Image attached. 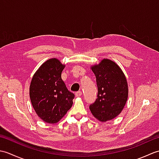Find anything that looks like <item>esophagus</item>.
<instances>
[{
    "mask_svg": "<svg viewBox=\"0 0 159 159\" xmlns=\"http://www.w3.org/2000/svg\"><path fill=\"white\" fill-rule=\"evenodd\" d=\"M82 94H83V93H82V92H80V91H79V92L75 93V95L76 97H80L82 96Z\"/></svg>",
    "mask_w": 159,
    "mask_h": 159,
    "instance_id": "1",
    "label": "esophagus"
}]
</instances>
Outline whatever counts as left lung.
I'll use <instances>...</instances> for the list:
<instances>
[{"mask_svg": "<svg viewBox=\"0 0 159 159\" xmlns=\"http://www.w3.org/2000/svg\"><path fill=\"white\" fill-rule=\"evenodd\" d=\"M92 70L96 76L98 94L89 109L99 121L111 120L121 113L126 104L128 93L126 79L120 67L107 59L92 66Z\"/></svg>", "mask_w": 159, "mask_h": 159, "instance_id": "1", "label": "left lung"}]
</instances>
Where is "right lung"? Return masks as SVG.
Instances as JSON below:
<instances>
[{"instance_id": "right-lung-1", "label": "right lung", "mask_w": 159, "mask_h": 159, "mask_svg": "<svg viewBox=\"0 0 159 159\" xmlns=\"http://www.w3.org/2000/svg\"><path fill=\"white\" fill-rule=\"evenodd\" d=\"M64 67L58 59H48L35 72L30 85L32 105L47 123H57L72 106L74 94L67 89L61 79Z\"/></svg>"}]
</instances>
